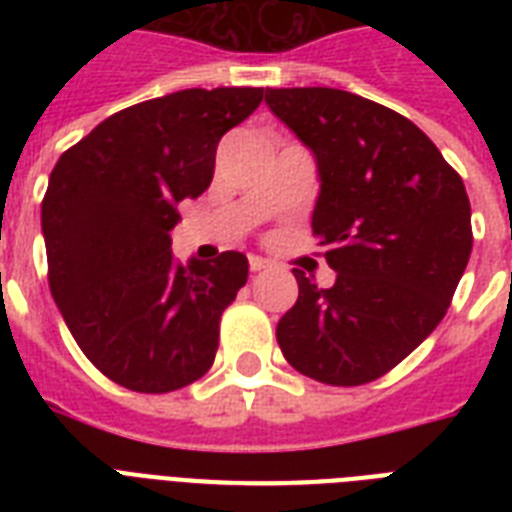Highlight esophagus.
I'll return each mask as SVG.
<instances>
[{
  "instance_id": "1",
  "label": "esophagus",
  "mask_w": 512,
  "mask_h": 512,
  "mask_svg": "<svg viewBox=\"0 0 512 512\" xmlns=\"http://www.w3.org/2000/svg\"><path fill=\"white\" fill-rule=\"evenodd\" d=\"M265 268H268V263H265L263 257H249V271L260 273V271H265Z\"/></svg>"
}]
</instances>
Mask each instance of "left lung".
Returning <instances> with one entry per match:
<instances>
[{"instance_id": "left-lung-1", "label": "left lung", "mask_w": 512, "mask_h": 512, "mask_svg": "<svg viewBox=\"0 0 512 512\" xmlns=\"http://www.w3.org/2000/svg\"><path fill=\"white\" fill-rule=\"evenodd\" d=\"M311 148L313 236L337 281L295 268L300 297L276 327L297 372L353 388L388 374L438 327L473 249L465 183L406 116L332 87L265 90Z\"/></svg>"}]
</instances>
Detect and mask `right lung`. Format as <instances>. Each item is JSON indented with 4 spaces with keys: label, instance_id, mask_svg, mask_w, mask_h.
I'll use <instances>...</instances> for the list:
<instances>
[{
    "label": "right lung",
    "instance_id": "add662e5",
    "mask_svg": "<svg viewBox=\"0 0 512 512\" xmlns=\"http://www.w3.org/2000/svg\"><path fill=\"white\" fill-rule=\"evenodd\" d=\"M263 87L180 90L108 116L63 151L42 199L47 281L82 353L122 388L172 393L209 372L247 257L177 263L180 201L207 191L217 143Z\"/></svg>",
    "mask_w": 512,
    "mask_h": 512
}]
</instances>
